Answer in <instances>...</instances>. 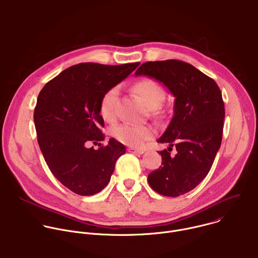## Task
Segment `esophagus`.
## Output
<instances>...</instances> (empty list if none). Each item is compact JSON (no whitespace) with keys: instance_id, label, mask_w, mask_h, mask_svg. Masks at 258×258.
Listing matches in <instances>:
<instances>
[{"instance_id":"esophagus-1","label":"esophagus","mask_w":258,"mask_h":258,"mask_svg":"<svg viewBox=\"0 0 258 258\" xmlns=\"http://www.w3.org/2000/svg\"><path fill=\"white\" fill-rule=\"evenodd\" d=\"M127 151L132 152V153H135V154H144L145 153V151L142 150V149H136V148H132V147L127 148Z\"/></svg>"}]
</instances>
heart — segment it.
I'll return each instance as SVG.
<instances>
[{
  "label": "heart",
  "instance_id": "b5f03b06",
  "mask_svg": "<svg viewBox=\"0 0 258 258\" xmlns=\"http://www.w3.org/2000/svg\"><path fill=\"white\" fill-rule=\"evenodd\" d=\"M133 90L150 109H156L165 97V92L161 86L150 79L137 82L133 86ZM117 95L118 89L114 87L106 91L101 98L100 114L108 122L113 121L116 117ZM112 136L123 145L140 147L155 136V131L150 125L123 123L112 130Z\"/></svg>",
  "mask_w": 258,
  "mask_h": 258
}]
</instances>
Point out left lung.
I'll list each match as a JSON object with an SVG mask.
<instances>
[{
  "label": "left lung",
  "mask_w": 258,
  "mask_h": 258,
  "mask_svg": "<svg viewBox=\"0 0 258 258\" xmlns=\"http://www.w3.org/2000/svg\"><path fill=\"white\" fill-rule=\"evenodd\" d=\"M135 75L156 79L175 97L173 117L157 142L174 146L177 153L161 151L162 166L148 175V182L162 196L179 197L205 179L221 147L225 118L221 90L212 78L178 59L147 61Z\"/></svg>",
  "instance_id": "obj_1"
}]
</instances>
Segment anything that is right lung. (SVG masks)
Returning <instances> with one entry per match:
<instances>
[{
  "mask_svg": "<svg viewBox=\"0 0 258 258\" xmlns=\"http://www.w3.org/2000/svg\"><path fill=\"white\" fill-rule=\"evenodd\" d=\"M139 64H75L47 82L37 97L34 123L41 153L55 178L79 196L101 191L116 160L125 153L114 139L97 150L87 145L105 139L99 108L102 96Z\"/></svg>",
  "mask_w": 258,
  "mask_h": 258,
  "instance_id": "add662e5",
  "label": "right lung"
}]
</instances>
